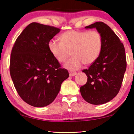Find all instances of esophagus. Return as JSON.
<instances>
[{
  "mask_svg": "<svg viewBox=\"0 0 134 134\" xmlns=\"http://www.w3.org/2000/svg\"><path fill=\"white\" fill-rule=\"evenodd\" d=\"M76 74H77V73L75 72H69V76H71V77L74 76V75H75Z\"/></svg>",
  "mask_w": 134,
  "mask_h": 134,
  "instance_id": "1",
  "label": "esophagus"
}]
</instances>
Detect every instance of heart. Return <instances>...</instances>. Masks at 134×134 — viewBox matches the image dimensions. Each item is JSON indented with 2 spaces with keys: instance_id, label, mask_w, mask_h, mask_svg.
Instances as JSON below:
<instances>
[{
  "instance_id": "1",
  "label": "heart",
  "mask_w": 134,
  "mask_h": 134,
  "mask_svg": "<svg viewBox=\"0 0 134 134\" xmlns=\"http://www.w3.org/2000/svg\"><path fill=\"white\" fill-rule=\"evenodd\" d=\"M102 34L97 31H78L71 30L61 35V40L51 39L48 48L59 62H64L71 55L72 57L64 64L70 71L80 68L83 63L90 65L99 57L103 49Z\"/></svg>"
}]
</instances>
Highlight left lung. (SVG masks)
Listing matches in <instances>:
<instances>
[{
    "mask_svg": "<svg viewBox=\"0 0 134 134\" xmlns=\"http://www.w3.org/2000/svg\"><path fill=\"white\" fill-rule=\"evenodd\" d=\"M92 28L102 34L103 49L96 61L83 71L88 81L80 91L86 102L98 105L109 102L119 93L126 69V60L123 44L108 25L97 22L85 27Z\"/></svg>",
    "mask_w": 134,
    "mask_h": 134,
    "instance_id": "1",
    "label": "left lung"
}]
</instances>
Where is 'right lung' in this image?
I'll use <instances>...</instances> for the list:
<instances>
[{
  "instance_id": "right-lung-1",
  "label": "right lung",
  "mask_w": 134,
  "mask_h": 134,
  "mask_svg": "<svg viewBox=\"0 0 134 134\" xmlns=\"http://www.w3.org/2000/svg\"><path fill=\"white\" fill-rule=\"evenodd\" d=\"M60 31L55 27L31 23L12 49L9 71L15 88L23 100L34 107L51 104L69 77L48 48V42Z\"/></svg>"
}]
</instances>
